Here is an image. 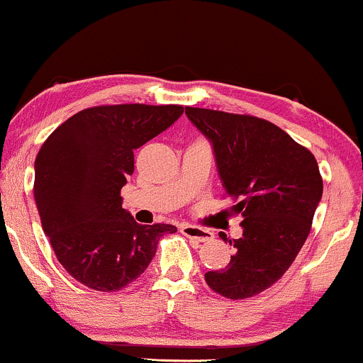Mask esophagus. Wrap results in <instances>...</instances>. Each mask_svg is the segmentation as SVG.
<instances>
[{"instance_id":"34e87169","label":"esophagus","mask_w":363,"mask_h":363,"mask_svg":"<svg viewBox=\"0 0 363 363\" xmlns=\"http://www.w3.org/2000/svg\"><path fill=\"white\" fill-rule=\"evenodd\" d=\"M181 233L186 235L187 238L198 240L201 243L211 242V240L215 238V233H213V231L199 228V226H194V225H181Z\"/></svg>"}]
</instances>
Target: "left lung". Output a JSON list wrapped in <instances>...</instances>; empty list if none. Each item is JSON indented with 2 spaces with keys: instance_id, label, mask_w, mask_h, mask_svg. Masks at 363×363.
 Masks as SVG:
<instances>
[{
  "instance_id": "8db88e82",
  "label": "left lung",
  "mask_w": 363,
  "mask_h": 363,
  "mask_svg": "<svg viewBox=\"0 0 363 363\" xmlns=\"http://www.w3.org/2000/svg\"><path fill=\"white\" fill-rule=\"evenodd\" d=\"M209 140L231 211L242 216V237H220L235 248L225 269L204 281L228 299H245L276 284L294 262L323 196L314 155L270 121L248 115L186 108Z\"/></svg>"
}]
</instances>
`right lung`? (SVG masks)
Listing matches in <instances>:
<instances>
[{"label":"right lung","mask_w":363,"mask_h":363,"mask_svg":"<svg viewBox=\"0 0 363 363\" xmlns=\"http://www.w3.org/2000/svg\"><path fill=\"white\" fill-rule=\"evenodd\" d=\"M184 113L179 104L82 110L55 128L35 159L33 196L43 231L71 276L94 291H120L145 272L172 225H138L121 208L133 150Z\"/></svg>","instance_id":"1"}]
</instances>
